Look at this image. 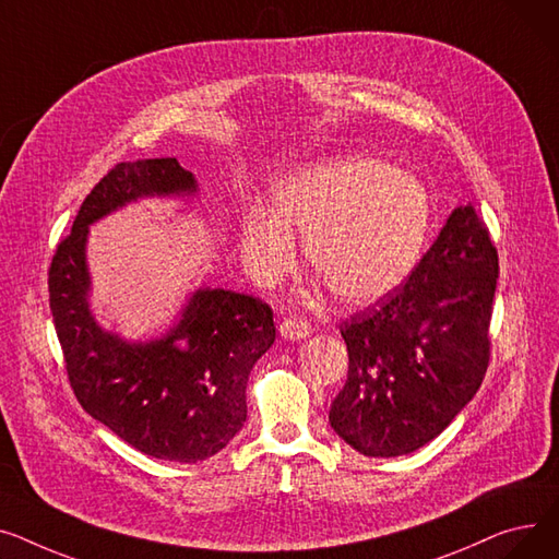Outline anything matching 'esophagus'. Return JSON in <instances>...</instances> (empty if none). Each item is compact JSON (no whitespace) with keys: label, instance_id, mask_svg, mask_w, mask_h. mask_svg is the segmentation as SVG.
Returning a JSON list of instances; mask_svg holds the SVG:
<instances>
[{"label":"esophagus","instance_id":"esophagus-1","mask_svg":"<svg viewBox=\"0 0 559 559\" xmlns=\"http://www.w3.org/2000/svg\"><path fill=\"white\" fill-rule=\"evenodd\" d=\"M311 334V324L300 318H286L280 324V336L284 341H302Z\"/></svg>","mask_w":559,"mask_h":559}]
</instances>
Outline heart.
<instances>
[{"label": "heart", "instance_id": "1", "mask_svg": "<svg viewBox=\"0 0 559 559\" xmlns=\"http://www.w3.org/2000/svg\"><path fill=\"white\" fill-rule=\"evenodd\" d=\"M273 210H252L241 225L239 248L252 280L271 286L293 269L298 233L309 269L349 307L397 290L417 269L433 225L426 187L366 155L295 169L275 185Z\"/></svg>", "mask_w": 559, "mask_h": 559}]
</instances>
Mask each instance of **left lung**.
<instances>
[{
  "instance_id": "left-lung-1",
  "label": "left lung",
  "mask_w": 559,
  "mask_h": 559,
  "mask_svg": "<svg viewBox=\"0 0 559 559\" xmlns=\"http://www.w3.org/2000/svg\"><path fill=\"white\" fill-rule=\"evenodd\" d=\"M497 277L483 221L455 207L408 282L341 326L349 370L330 408L336 436L370 457L438 438L483 383Z\"/></svg>"
}]
</instances>
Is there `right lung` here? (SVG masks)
Instances as JSON below:
<instances>
[{"label":"right lung","mask_w":559,"mask_h":559,"mask_svg":"<svg viewBox=\"0 0 559 559\" xmlns=\"http://www.w3.org/2000/svg\"><path fill=\"white\" fill-rule=\"evenodd\" d=\"M176 157L121 162L83 201L49 269V307L74 395L96 421L138 451L201 463L246 421L250 370L275 343L273 311L252 295L201 286L167 332L128 341L92 311L90 225L144 199H199Z\"/></svg>","instance_id":"obj_1"}]
</instances>
